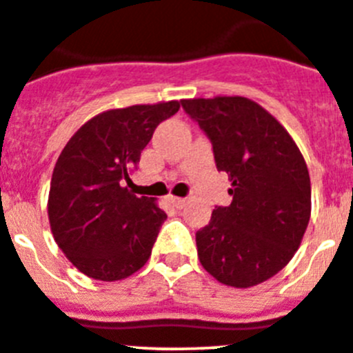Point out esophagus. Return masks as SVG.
Masks as SVG:
<instances>
[{
	"instance_id": "obj_1",
	"label": "esophagus",
	"mask_w": 353,
	"mask_h": 353,
	"mask_svg": "<svg viewBox=\"0 0 353 353\" xmlns=\"http://www.w3.org/2000/svg\"><path fill=\"white\" fill-rule=\"evenodd\" d=\"M171 204H173L174 208H179V210H182V208L187 204V201L182 199V197H171Z\"/></svg>"
}]
</instances>
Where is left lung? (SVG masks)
Here are the masks:
<instances>
[{"mask_svg":"<svg viewBox=\"0 0 353 353\" xmlns=\"http://www.w3.org/2000/svg\"><path fill=\"white\" fill-rule=\"evenodd\" d=\"M227 171L232 203L218 206L197 230V256L208 274L251 288L283 270L300 248L312 211L310 174L288 130L246 97L182 100Z\"/></svg>","mask_w":353,"mask_h":353,"instance_id":"8db88e82","label":"left lung"}]
</instances>
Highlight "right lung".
<instances>
[{
	"mask_svg": "<svg viewBox=\"0 0 353 353\" xmlns=\"http://www.w3.org/2000/svg\"><path fill=\"white\" fill-rule=\"evenodd\" d=\"M179 100L110 109L86 121L60 152L48 194L53 239L67 260L97 281H121L143 267L166 213L124 182L161 121Z\"/></svg>",
	"mask_w": 353,
	"mask_h": 353,
	"instance_id": "right-lung-1",
	"label": "right lung"
}]
</instances>
